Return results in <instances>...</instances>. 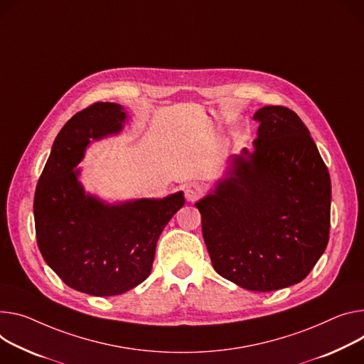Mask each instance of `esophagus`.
I'll use <instances>...</instances> for the list:
<instances>
[{"mask_svg":"<svg viewBox=\"0 0 364 364\" xmlns=\"http://www.w3.org/2000/svg\"><path fill=\"white\" fill-rule=\"evenodd\" d=\"M203 194H205L203 187L200 184H197V183H190L184 187V196H186L187 202L199 200Z\"/></svg>","mask_w":364,"mask_h":364,"instance_id":"1","label":"esophagus"}]
</instances>
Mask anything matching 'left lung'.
I'll list each match as a JSON object with an SVG mask.
<instances>
[{"instance_id": "8db88e82", "label": "left lung", "mask_w": 364, "mask_h": 364, "mask_svg": "<svg viewBox=\"0 0 364 364\" xmlns=\"http://www.w3.org/2000/svg\"><path fill=\"white\" fill-rule=\"evenodd\" d=\"M255 151L235 156L229 177L194 206L215 272L254 290L302 282L326 248L331 180L308 127L293 110L266 106Z\"/></svg>"}]
</instances>
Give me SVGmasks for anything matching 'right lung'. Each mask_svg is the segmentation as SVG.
<instances>
[{
	"label": "right lung",
	"instance_id": "obj_1",
	"mask_svg": "<svg viewBox=\"0 0 364 364\" xmlns=\"http://www.w3.org/2000/svg\"><path fill=\"white\" fill-rule=\"evenodd\" d=\"M126 113L114 103H92L58 134L36 186L38 247L60 280L92 296L122 294L148 279L156 241L183 208L181 191L161 200L117 206L87 196L77 165L90 139L117 134Z\"/></svg>",
	"mask_w": 364,
	"mask_h": 364
}]
</instances>
